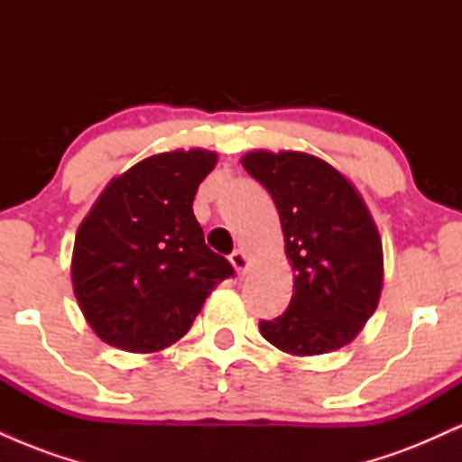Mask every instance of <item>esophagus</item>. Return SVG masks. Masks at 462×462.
Wrapping results in <instances>:
<instances>
[{"label":"esophagus","mask_w":462,"mask_h":462,"mask_svg":"<svg viewBox=\"0 0 462 462\" xmlns=\"http://www.w3.org/2000/svg\"><path fill=\"white\" fill-rule=\"evenodd\" d=\"M230 263H232V267L236 269L238 275H245L247 273L249 258L245 256V252H243V249H235V252L230 254Z\"/></svg>","instance_id":"esophagus-1"}]
</instances>
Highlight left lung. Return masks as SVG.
I'll use <instances>...</instances> for the list:
<instances>
[{
	"instance_id": "left-lung-1",
	"label": "left lung",
	"mask_w": 462,
	"mask_h": 462,
	"mask_svg": "<svg viewBox=\"0 0 462 462\" xmlns=\"http://www.w3.org/2000/svg\"><path fill=\"white\" fill-rule=\"evenodd\" d=\"M243 167L278 208L293 298L261 334L293 356H317L347 346L378 309L383 241L352 182L332 164L304 152L256 150Z\"/></svg>"
}]
</instances>
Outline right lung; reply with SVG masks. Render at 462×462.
<instances>
[{
	"label": "right lung",
	"instance_id": "obj_1",
	"mask_svg": "<svg viewBox=\"0 0 462 462\" xmlns=\"http://www.w3.org/2000/svg\"><path fill=\"white\" fill-rule=\"evenodd\" d=\"M217 153H156L110 180L78 227L73 293L93 332L124 352L150 354L182 338L232 264L206 245L193 215Z\"/></svg>",
	"mask_w": 462,
	"mask_h": 462
}]
</instances>
